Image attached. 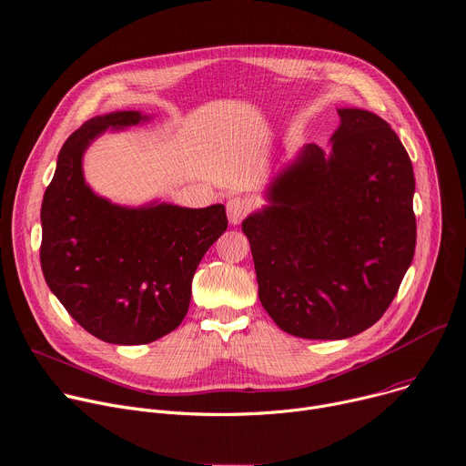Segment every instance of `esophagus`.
<instances>
[{
    "label": "esophagus",
    "mask_w": 466,
    "mask_h": 466,
    "mask_svg": "<svg viewBox=\"0 0 466 466\" xmlns=\"http://www.w3.org/2000/svg\"><path fill=\"white\" fill-rule=\"evenodd\" d=\"M249 202H247L245 198H241V197H232L228 202H227V215H228V221H230V225H239L243 219H245V215L249 213Z\"/></svg>",
    "instance_id": "34e87169"
}]
</instances>
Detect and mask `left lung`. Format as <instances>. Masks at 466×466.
<instances>
[{
	"instance_id": "1",
	"label": "left lung",
	"mask_w": 466,
	"mask_h": 466,
	"mask_svg": "<svg viewBox=\"0 0 466 466\" xmlns=\"http://www.w3.org/2000/svg\"><path fill=\"white\" fill-rule=\"evenodd\" d=\"M329 151L305 144L241 223L258 298L283 331L349 339L393 301L416 249L414 170L377 114L339 108Z\"/></svg>"
}]
</instances>
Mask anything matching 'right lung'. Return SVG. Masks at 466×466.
I'll use <instances>...</instances> for the list:
<instances>
[{
    "mask_svg": "<svg viewBox=\"0 0 466 466\" xmlns=\"http://www.w3.org/2000/svg\"><path fill=\"white\" fill-rule=\"evenodd\" d=\"M147 119L119 110L86 121L61 147L41 208L48 289L86 331L112 345H146L181 324L195 271L228 227L223 204L131 208L93 193L82 170L89 144Z\"/></svg>",
    "mask_w": 466,
    "mask_h": 466,
    "instance_id": "right-lung-1",
    "label": "right lung"
}]
</instances>
